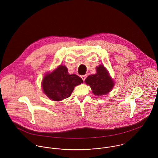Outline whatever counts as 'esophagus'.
<instances>
[{"mask_svg": "<svg viewBox=\"0 0 158 158\" xmlns=\"http://www.w3.org/2000/svg\"><path fill=\"white\" fill-rule=\"evenodd\" d=\"M86 77H87V75H82V76H81V78L83 79V81H85V80H86Z\"/></svg>", "mask_w": 158, "mask_h": 158, "instance_id": "obj_1", "label": "esophagus"}]
</instances>
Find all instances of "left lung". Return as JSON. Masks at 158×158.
Wrapping results in <instances>:
<instances>
[{
    "instance_id": "left-lung-1",
    "label": "left lung",
    "mask_w": 158,
    "mask_h": 158,
    "mask_svg": "<svg viewBox=\"0 0 158 158\" xmlns=\"http://www.w3.org/2000/svg\"><path fill=\"white\" fill-rule=\"evenodd\" d=\"M96 69L97 73L88 76L85 82L90 86L94 95L106 94L112 89L114 83L103 65H100Z\"/></svg>"
}]
</instances>
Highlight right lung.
<instances>
[{
	"instance_id": "1",
	"label": "right lung",
	"mask_w": 158,
	"mask_h": 158,
	"mask_svg": "<svg viewBox=\"0 0 158 158\" xmlns=\"http://www.w3.org/2000/svg\"><path fill=\"white\" fill-rule=\"evenodd\" d=\"M83 80L75 74L69 75L66 66H60L43 80L42 86L45 94L54 101H61L70 96L75 86L83 83Z\"/></svg>"
}]
</instances>
